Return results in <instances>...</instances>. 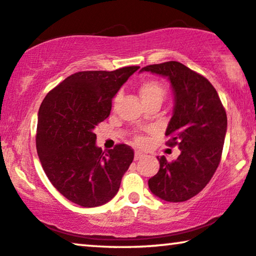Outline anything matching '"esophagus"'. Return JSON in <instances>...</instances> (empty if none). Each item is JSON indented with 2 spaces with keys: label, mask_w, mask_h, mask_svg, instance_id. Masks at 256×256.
<instances>
[{
  "label": "esophagus",
  "mask_w": 256,
  "mask_h": 256,
  "mask_svg": "<svg viewBox=\"0 0 256 256\" xmlns=\"http://www.w3.org/2000/svg\"><path fill=\"white\" fill-rule=\"evenodd\" d=\"M142 156H144V154H142V152H136V153H134V160H136V161L140 160Z\"/></svg>",
  "instance_id": "obj_1"
}]
</instances>
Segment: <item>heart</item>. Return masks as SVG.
<instances>
[{
    "label": "heart",
    "instance_id": "heart-1",
    "mask_svg": "<svg viewBox=\"0 0 256 256\" xmlns=\"http://www.w3.org/2000/svg\"><path fill=\"white\" fill-rule=\"evenodd\" d=\"M139 96L146 106H150V104L156 103V102L161 103L166 96V89L159 81L146 80L140 84ZM117 100H118V97L114 98V104L117 103ZM134 140H136V144H138V145L144 144V138L140 136H136Z\"/></svg>",
    "mask_w": 256,
    "mask_h": 256
}]
</instances>
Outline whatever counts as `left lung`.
<instances>
[{"label": "left lung", "instance_id": "left-lung-1", "mask_svg": "<svg viewBox=\"0 0 256 256\" xmlns=\"http://www.w3.org/2000/svg\"><path fill=\"white\" fill-rule=\"evenodd\" d=\"M150 72L170 81L174 111L166 136L181 154L169 162L158 156L160 169L148 180L150 190L166 202H184L205 188L220 162L228 117L217 92L208 78L178 61L150 64Z\"/></svg>", "mask_w": 256, "mask_h": 256}]
</instances>
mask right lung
<instances>
[{
  "mask_svg": "<svg viewBox=\"0 0 256 256\" xmlns=\"http://www.w3.org/2000/svg\"><path fill=\"white\" fill-rule=\"evenodd\" d=\"M138 66L78 72L58 84L38 112L36 145L42 169L68 200L95 208L112 200L134 152L120 144L102 152L94 130L109 117L114 95Z\"/></svg>",
  "mask_w": 256,
  "mask_h": 256,
  "instance_id": "right-lung-1",
  "label": "right lung"
}]
</instances>
